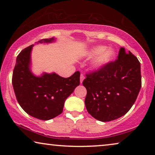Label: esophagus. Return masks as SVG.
<instances>
[{"label": "esophagus", "instance_id": "esophagus-1", "mask_svg": "<svg viewBox=\"0 0 155 155\" xmlns=\"http://www.w3.org/2000/svg\"><path fill=\"white\" fill-rule=\"evenodd\" d=\"M80 83H82V82H83V80H84V76L82 75V74H81V75H80Z\"/></svg>", "mask_w": 155, "mask_h": 155}]
</instances>
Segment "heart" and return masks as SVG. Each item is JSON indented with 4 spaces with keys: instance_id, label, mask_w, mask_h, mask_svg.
Returning <instances> with one entry per match:
<instances>
[{
    "instance_id": "1",
    "label": "heart",
    "mask_w": 155,
    "mask_h": 155,
    "mask_svg": "<svg viewBox=\"0 0 155 155\" xmlns=\"http://www.w3.org/2000/svg\"><path fill=\"white\" fill-rule=\"evenodd\" d=\"M86 56L89 58L97 56L92 63V68L99 70L109 63L115 56V52L111 48H107L104 46H95L87 52Z\"/></svg>"
}]
</instances>
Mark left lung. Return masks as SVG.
<instances>
[{"label":"left lung","mask_w":155,"mask_h":155,"mask_svg":"<svg viewBox=\"0 0 155 155\" xmlns=\"http://www.w3.org/2000/svg\"><path fill=\"white\" fill-rule=\"evenodd\" d=\"M86 76L82 82L87 92L86 109L102 122L124 116L135 103L141 88L140 63L123 47L117 60Z\"/></svg>","instance_id":"left-lung-1"}]
</instances>
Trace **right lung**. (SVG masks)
I'll list each match as a JSON object with an SVG mask.
<instances>
[{
  "instance_id": "obj_1",
  "label": "right lung",
  "mask_w": 155,
  "mask_h": 155,
  "mask_svg": "<svg viewBox=\"0 0 155 155\" xmlns=\"http://www.w3.org/2000/svg\"><path fill=\"white\" fill-rule=\"evenodd\" d=\"M56 38L43 39L38 44H50ZM34 44L22 50L17 57L12 73V86L17 100L23 110L40 120L52 119L63 112L66 99L80 84L79 71L71 77L56 73L37 76L31 70V53Z\"/></svg>"
}]
</instances>
